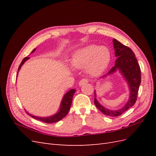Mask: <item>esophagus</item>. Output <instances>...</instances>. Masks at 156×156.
<instances>
[{
  "mask_svg": "<svg viewBox=\"0 0 156 156\" xmlns=\"http://www.w3.org/2000/svg\"><path fill=\"white\" fill-rule=\"evenodd\" d=\"M88 82H89L88 79H81V81H79V85H80V86L84 85V84H85L88 83Z\"/></svg>",
  "mask_w": 156,
  "mask_h": 156,
  "instance_id": "1",
  "label": "esophagus"
}]
</instances>
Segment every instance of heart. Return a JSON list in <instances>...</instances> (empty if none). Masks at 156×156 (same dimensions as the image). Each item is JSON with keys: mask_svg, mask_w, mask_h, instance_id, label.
Masks as SVG:
<instances>
[{"mask_svg": "<svg viewBox=\"0 0 156 156\" xmlns=\"http://www.w3.org/2000/svg\"><path fill=\"white\" fill-rule=\"evenodd\" d=\"M110 60L111 53L107 47L89 45L74 52L71 64L76 68L87 66V72L91 75H97L107 67Z\"/></svg>", "mask_w": 156, "mask_h": 156, "instance_id": "1", "label": "heart"}]
</instances>
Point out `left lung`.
<instances>
[{"mask_svg":"<svg viewBox=\"0 0 156 156\" xmlns=\"http://www.w3.org/2000/svg\"><path fill=\"white\" fill-rule=\"evenodd\" d=\"M112 41L115 51V56L117 58L115 66L112 67L109 72L103 77L113 73L119 69L129 85L130 90L129 100L126 104L120 109L112 111L107 109V108L100 104L96 98V91H94V103L98 109L104 115L109 116H118L121 115L135 103L141 82V72L139 64L133 51L116 39H113Z\"/></svg>","mask_w":156,"mask_h":156,"instance_id":"8db88e82","label":"left lung"}]
</instances>
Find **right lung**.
Returning a JSON list of instances; mask_svg holds the SVG:
<instances>
[{
  "mask_svg": "<svg viewBox=\"0 0 156 156\" xmlns=\"http://www.w3.org/2000/svg\"><path fill=\"white\" fill-rule=\"evenodd\" d=\"M35 50H36V49L33 50L31 53H33V52L35 51ZM29 58V57H25L22 60V62L20 64V66H19L18 72L21 69L22 65L24 64L25 61L27 60ZM17 74H18V72H17ZM75 91H76L75 90V89H72L65 94L62 98V101H61L60 107V109H59L58 112L56 113V114H55L53 116L43 118V117H38V116H33L30 114H29L27 112V113L29 115H30V116H32V118H34V119H35L37 120H40L41 122H45V123H49V124L55 123V122H56L60 120H62L63 118H64L67 115V114L69 112V108H70L71 105H72L73 96L74 95Z\"/></svg>",
  "mask_w": 156,
  "mask_h": 156,
  "instance_id": "right-lung-1",
  "label": "right lung"
}]
</instances>
